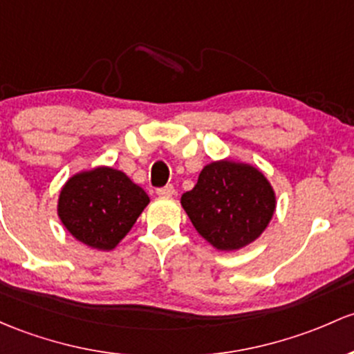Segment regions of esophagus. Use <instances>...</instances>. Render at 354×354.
<instances>
[{
  "label": "esophagus",
  "mask_w": 354,
  "mask_h": 354,
  "mask_svg": "<svg viewBox=\"0 0 354 354\" xmlns=\"http://www.w3.org/2000/svg\"><path fill=\"white\" fill-rule=\"evenodd\" d=\"M156 193H158L159 196H173L174 195V188H173V185H167V187H165V188L156 189Z\"/></svg>",
  "instance_id": "esophagus-1"
}]
</instances>
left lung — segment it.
Wrapping results in <instances>:
<instances>
[{
	"instance_id": "left-lung-1",
	"label": "left lung",
	"mask_w": 354,
	"mask_h": 354,
	"mask_svg": "<svg viewBox=\"0 0 354 354\" xmlns=\"http://www.w3.org/2000/svg\"><path fill=\"white\" fill-rule=\"evenodd\" d=\"M196 232L217 251H237L254 243L277 210V193L259 167L218 159L200 171L192 192L181 195Z\"/></svg>"
}]
</instances>
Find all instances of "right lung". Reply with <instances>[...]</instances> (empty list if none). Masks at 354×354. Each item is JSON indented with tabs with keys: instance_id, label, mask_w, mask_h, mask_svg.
Listing matches in <instances>:
<instances>
[{
	"instance_id": "add662e5",
	"label": "right lung",
	"mask_w": 354,
	"mask_h": 354,
	"mask_svg": "<svg viewBox=\"0 0 354 354\" xmlns=\"http://www.w3.org/2000/svg\"><path fill=\"white\" fill-rule=\"evenodd\" d=\"M149 202L147 193L124 171L96 166L73 174L62 185L57 217L81 244L113 251Z\"/></svg>"
}]
</instances>
